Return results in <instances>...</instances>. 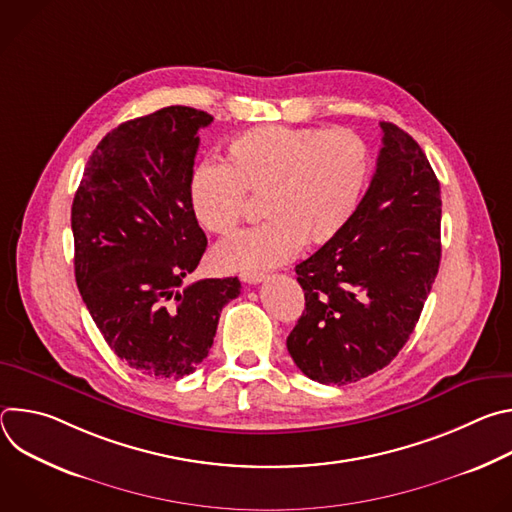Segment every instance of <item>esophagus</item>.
I'll return each instance as SVG.
<instances>
[{"mask_svg": "<svg viewBox=\"0 0 512 512\" xmlns=\"http://www.w3.org/2000/svg\"><path fill=\"white\" fill-rule=\"evenodd\" d=\"M263 279H265L263 273H243V275H241V281L247 283V285H257V283H261Z\"/></svg>", "mask_w": 512, "mask_h": 512, "instance_id": "34e87169", "label": "esophagus"}]
</instances>
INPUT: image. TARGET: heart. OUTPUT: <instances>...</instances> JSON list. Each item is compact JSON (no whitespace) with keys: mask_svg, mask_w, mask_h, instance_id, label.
I'll list each match as a JSON object with an SVG mask.
<instances>
[{"mask_svg":"<svg viewBox=\"0 0 512 512\" xmlns=\"http://www.w3.org/2000/svg\"><path fill=\"white\" fill-rule=\"evenodd\" d=\"M371 174L367 143L350 129L253 127L231 139L225 164L204 160L188 182L196 223L229 235L247 198H261L267 221L218 245L212 261L225 271H261L300 247H322L350 223Z\"/></svg>","mask_w":512,"mask_h":512,"instance_id":"heart-1","label":"heart"}]
</instances>
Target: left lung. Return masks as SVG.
I'll return each mask as SVG.
<instances>
[{"label": "left lung", "mask_w": 512, "mask_h": 512, "mask_svg": "<svg viewBox=\"0 0 512 512\" xmlns=\"http://www.w3.org/2000/svg\"><path fill=\"white\" fill-rule=\"evenodd\" d=\"M377 172L346 229L296 265L306 310L287 336L298 369L324 385L369 377L399 354L442 259V194L419 143L381 123Z\"/></svg>", "instance_id": "1"}]
</instances>
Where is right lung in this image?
I'll return each mask as SVG.
<instances>
[{
	"label": "right lung",
	"mask_w": 512,
	"mask_h": 512,
	"mask_svg": "<svg viewBox=\"0 0 512 512\" xmlns=\"http://www.w3.org/2000/svg\"><path fill=\"white\" fill-rule=\"evenodd\" d=\"M212 115L172 105L109 131L72 200L75 277L91 318L131 369L182 379L208 356L241 281L184 285L206 235L188 200L198 131Z\"/></svg>",
	"instance_id": "1"
}]
</instances>
